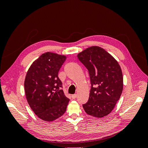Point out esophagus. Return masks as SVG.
Instances as JSON below:
<instances>
[{
	"mask_svg": "<svg viewBox=\"0 0 148 148\" xmlns=\"http://www.w3.org/2000/svg\"><path fill=\"white\" fill-rule=\"evenodd\" d=\"M77 95H76V94H75V95H73L72 96H71V97H72V99H75L76 98H77Z\"/></svg>",
	"mask_w": 148,
	"mask_h": 148,
	"instance_id": "34e87169",
	"label": "esophagus"
}]
</instances>
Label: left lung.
I'll list each match as a JSON object with an SVG mask.
<instances>
[{"label":"left lung","mask_w":148,"mask_h":148,"mask_svg":"<svg viewBox=\"0 0 148 148\" xmlns=\"http://www.w3.org/2000/svg\"><path fill=\"white\" fill-rule=\"evenodd\" d=\"M78 58L88 69L91 82L89 99L83 109L93 117H104L114 109L122 95V70L117 60L100 47L85 49Z\"/></svg>","instance_id":"1"}]
</instances>
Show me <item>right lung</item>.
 <instances>
[{"label":"right lung","instance_id":"right-lung-1","mask_svg":"<svg viewBox=\"0 0 148 148\" xmlns=\"http://www.w3.org/2000/svg\"><path fill=\"white\" fill-rule=\"evenodd\" d=\"M65 59V56L55 53H42L31 65L26 75V99L35 114L47 122L63 115L70 101L58 77Z\"/></svg>","mask_w":148,"mask_h":148}]
</instances>
